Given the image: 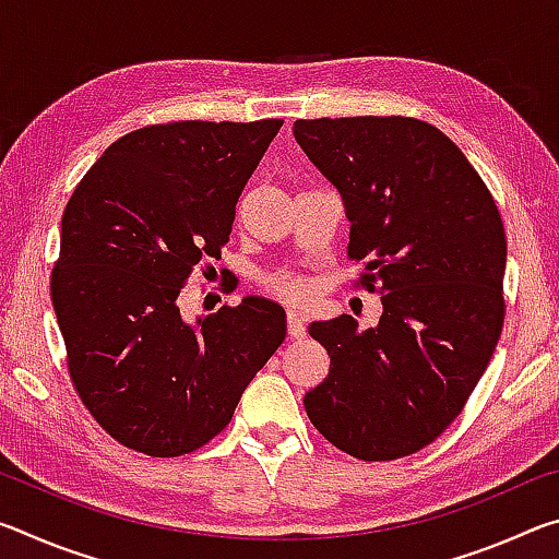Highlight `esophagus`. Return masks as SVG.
<instances>
[{
	"instance_id": "obj_1",
	"label": "esophagus",
	"mask_w": 559,
	"mask_h": 559,
	"mask_svg": "<svg viewBox=\"0 0 559 559\" xmlns=\"http://www.w3.org/2000/svg\"><path fill=\"white\" fill-rule=\"evenodd\" d=\"M288 335L293 340L306 337V323H302V318L296 313V310H288Z\"/></svg>"
}]
</instances>
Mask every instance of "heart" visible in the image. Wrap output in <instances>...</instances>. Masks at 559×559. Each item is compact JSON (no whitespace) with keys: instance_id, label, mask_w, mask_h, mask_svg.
I'll return each mask as SVG.
<instances>
[{"instance_id":"heart-1","label":"heart","mask_w":559,"mask_h":559,"mask_svg":"<svg viewBox=\"0 0 559 559\" xmlns=\"http://www.w3.org/2000/svg\"><path fill=\"white\" fill-rule=\"evenodd\" d=\"M263 288H266V293H271L273 298L288 302V306H300V302H306L310 296L308 281L290 271L269 273V276L263 278Z\"/></svg>"}]
</instances>
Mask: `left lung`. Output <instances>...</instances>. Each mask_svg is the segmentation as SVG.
<instances>
[{
    "label": "left lung",
    "instance_id": "left-lung-1",
    "mask_svg": "<svg viewBox=\"0 0 559 559\" xmlns=\"http://www.w3.org/2000/svg\"><path fill=\"white\" fill-rule=\"evenodd\" d=\"M293 135L343 197L357 286L384 308L377 328L310 325L330 372L302 400L308 419L355 459L409 456L451 427L493 357L503 219L466 155L424 120H296Z\"/></svg>",
    "mask_w": 559,
    "mask_h": 559
}]
</instances>
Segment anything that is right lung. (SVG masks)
Wrapping results in <instances>:
<instances>
[{
	"instance_id": "right-lung-1",
	"label": "right lung",
	"mask_w": 559,
	"mask_h": 559,
	"mask_svg": "<svg viewBox=\"0 0 559 559\" xmlns=\"http://www.w3.org/2000/svg\"><path fill=\"white\" fill-rule=\"evenodd\" d=\"M283 120H179L132 130L73 189L51 271L73 390L100 429L155 459L231 421L286 340V310L243 298L189 325L177 296L229 243L236 202Z\"/></svg>"
}]
</instances>
